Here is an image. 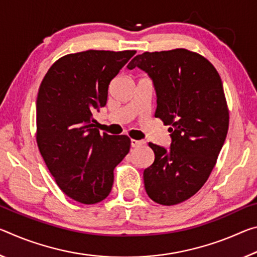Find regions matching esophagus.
Returning a JSON list of instances; mask_svg holds the SVG:
<instances>
[{"label":"esophagus","instance_id":"obj_1","mask_svg":"<svg viewBox=\"0 0 257 257\" xmlns=\"http://www.w3.org/2000/svg\"><path fill=\"white\" fill-rule=\"evenodd\" d=\"M130 143H132V146H133V148H138V146H142V145H144V144H145V142H144V141L132 140V142H130Z\"/></svg>","mask_w":257,"mask_h":257}]
</instances>
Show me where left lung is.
Listing matches in <instances>:
<instances>
[{
	"label": "left lung",
	"mask_w": 257,
	"mask_h": 257,
	"mask_svg": "<svg viewBox=\"0 0 257 257\" xmlns=\"http://www.w3.org/2000/svg\"><path fill=\"white\" fill-rule=\"evenodd\" d=\"M152 79L154 116L170 125L169 150L149 143L154 162L144 170L146 193L164 206L192 197L216 164L229 129L223 83L209 60L186 49L144 52L129 63Z\"/></svg>",
	"instance_id": "left-lung-1"
}]
</instances>
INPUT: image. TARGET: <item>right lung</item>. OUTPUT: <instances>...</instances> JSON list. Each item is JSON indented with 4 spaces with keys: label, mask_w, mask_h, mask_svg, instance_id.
Segmentation results:
<instances>
[{
    "label": "right lung",
    "mask_w": 257,
    "mask_h": 257,
    "mask_svg": "<svg viewBox=\"0 0 257 257\" xmlns=\"http://www.w3.org/2000/svg\"><path fill=\"white\" fill-rule=\"evenodd\" d=\"M135 50H87L59 58L41 82L36 143L57 185L73 200L93 205L112 190L114 168L130 149L125 135L93 128L92 114L106 105L109 82Z\"/></svg>",
    "instance_id": "add662e5"
}]
</instances>
